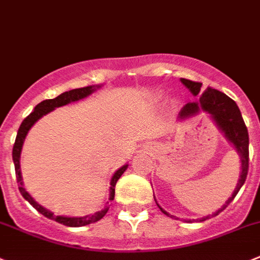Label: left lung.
<instances>
[{
	"mask_svg": "<svg viewBox=\"0 0 260 260\" xmlns=\"http://www.w3.org/2000/svg\"><path fill=\"white\" fill-rule=\"evenodd\" d=\"M181 82L185 84V87L190 89V92L193 96H199V100L186 104L182 108V110L179 111V120H185V119L191 118V116L196 115L200 111L209 114L210 118L217 124V127L224 133V137L234 145L236 151L239 152L240 159H241V173H240L239 182H237V186L232 196L225 201V204L220 209L213 213L212 215L200 218V219H193L198 220V222H203L205 219H209L210 217H215V215H218L220 212H223L225 208L229 207L230 203L234 200L235 196L237 195L240 188L245 183L247 171H249V133H247V128L245 125L241 113H240L239 106L227 94H224L220 91H217L214 88H210V87H208L205 91L201 92L203 83H200V82H193L185 78H181ZM157 207H159V204H157ZM160 210L164 214L171 215L163 208H160Z\"/></svg>",
	"mask_w": 260,
	"mask_h": 260,
	"instance_id": "obj_1",
	"label": "left lung"
}]
</instances>
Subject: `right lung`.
Instances as JSON below:
<instances>
[{"mask_svg":"<svg viewBox=\"0 0 260 260\" xmlns=\"http://www.w3.org/2000/svg\"><path fill=\"white\" fill-rule=\"evenodd\" d=\"M101 86H88V87H83V88H75V89H70V91L64 92V93L59 94L55 99H51V100H45L42 103L38 104L37 106L35 108V110L31 111L28 116L23 120V123L20 124V128L18 131V135H16V140L15 144H14L13 147V160L14 164H15V173H16V179H18L19 183V191L23 195V198L30 204L31 207L35 208L37 212H40L41 214L45 215L46 218L52 220H56L57 223H61V224L68 225V227H82V225H87L91 224V223L97 222V220H100L104 215L108 213L109 207L106 205L101 212H97L94 214L91 215H86V217H64V215H55L52 212L47 210L46 208H43L42 205L37 203L35 199L31 198L26 190L24 188L23 186V178H21V172H20V154H21V149H23V144L25 141V137L28 135L29 129L33 127L36 122H37L38 119L42 118L43 115L48 114L50 111L55 110L56 108H60V106L68 105L70 103H74V101H78L84 99V97L89 96L93 91H96V88H100ZM128 168V164L123 166L122 168H119L118 171L114 173L113 178L110 181V198L109 200H114V195H115V185L118 179L122 177V174L124 173L125 169Z\"/></svg>","mask_w":260,"mask_h":260,"instance_id":"1","label":"right lung"}]
</instances>
